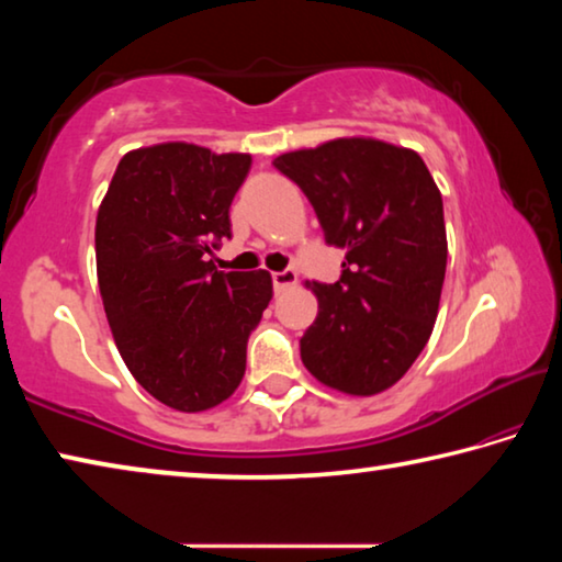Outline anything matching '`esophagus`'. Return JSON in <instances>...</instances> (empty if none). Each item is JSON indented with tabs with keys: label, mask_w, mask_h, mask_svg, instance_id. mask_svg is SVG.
Returning <instances> with one entry per match:
<instances>
[{
	"label": "esophagus",
	"mask_w": 562,
	"mask_h": 562,
	"mask_svg": "<svg viewBox=\"0 0 562 562\" xmlns=\"http://www.w3.org/2000/svg\"><path fill=\"white\" fill-rule=\"evenodd\" d=\"M297 282V272L294 270H282V272H272V284H274V290L278 292H282V290H288V288H292V284Z\"/></svg>",
	"instance_id": "1"
}]
</instances>
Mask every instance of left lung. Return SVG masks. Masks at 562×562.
I'll list each match as a JSON object with an SVG mask.
<instances>
[{"mask_svg":"<svg viewBox=\"0 0 562 562\" xmlns=\"http://www.w3.org/2000/svg\"><path fill=\"white\" fill-rule=\"evenodd\" d=\"M345 250L341 278L312 284L319 312L300 339L307 372L349 396L402 379L429 341L446 274L441 190L412 148L349 136L272 160ZM310 288V282H307Z\"/></svg>","mask_w":562,"mask_h":562,"instance_id":"1","label":"left lung"}]
</instances>
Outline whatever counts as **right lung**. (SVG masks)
<instances>
[{"label":"right lung","mask_w":562,"mask_h":562,"mask_svg":"<svg viewBox=\"0 0 562 562\" xmlns=\"http://www.w3.org/2000/svg\"><path fill=\"white\" fill-rule=\"evenodd\" d=\"M250 154L168 140L128 150L97 215V274L133 379L176 412L223 404L245 376L247 337L272 300L268 270L221 272L231 203Z\"/></svg>","instance_id":"add662e5"}]
</instances>
